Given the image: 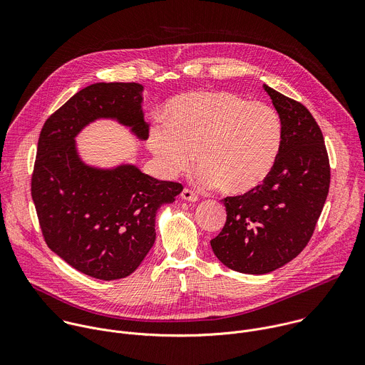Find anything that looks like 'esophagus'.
<instances>
[{"label": "esophagus", "instance_id": "1", "mask_svg": "<svg viewBox=\"0 0 365 365\" xmlns=\"http://www.w3.org/2000/svg\"><path fill=\"white\" fill-rule=\"evenodd\" d=\"M180 196H182V199L189 200V202H196V200L199 199V196H197L193 190H190V189H187V187H185V189L182 190Z\"/></svg>", "mask_w": 365, "mask_h": 365}]
</instances>
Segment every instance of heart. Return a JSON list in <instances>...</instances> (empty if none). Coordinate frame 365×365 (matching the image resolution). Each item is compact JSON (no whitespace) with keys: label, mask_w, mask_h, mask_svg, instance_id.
Wrapping results in <instances>:
<instances>
[{"label":"heart","mask_w":365,"mask_h":365,"mask_svg":"<svg viewBox=\"0 0 365 365\" xmlns=\"http://www.w3.org/2000/svg\"><path fill=\"white\" fill-rule=\"evenodd\" d=\"M165 121L150 130L148 147L170 176L187 172L196 153L203 183L240 195L262 185L277 162L283 125L266 102L231 91H193L169 103Z\"/></svg>","instance_id":"obj_1"}]
</instances>
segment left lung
<instances>
[{
    "label": "left lung",
    "instance_id": "obj_1",
    "mask_svg": "<svg viewBox=\"0 0 365 365\" xmlns=\"http://www.w3.org/2000/svg\"><path fill=\"white\" fill-rule=\"evenodd\" d=\"M283 138L269 178L255 189L224 197L227 221L211 240L228 269L266 274L293 259L314 235L325 205L331 168L322 131L303 103L264 85Z\"/></svg>",
    "mask_w": 365,
    "mask_h": 365
}]
</instances>
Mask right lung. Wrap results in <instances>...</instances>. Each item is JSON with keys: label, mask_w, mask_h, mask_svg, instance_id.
<instances>
[{"label": "right lung", "mask_w": 365, "mask_h": 365, "mask_svg": "<svg viewBox=\"0 0 365 365\" xmlns=\"http://www.w3.org/2000/svg\"><path fill=\"white\" fill-rule=\"evenodd\" d=\"M140 83L99 82L51 114L38 137L31 197L47 247L78 272L99 279L130 276L155 240V212L183 186L135 166L99 170L81 162L75 135L96 118H115L145 140Z\"/></svg>", "instance_id": "obj_1"}]
</instances>
